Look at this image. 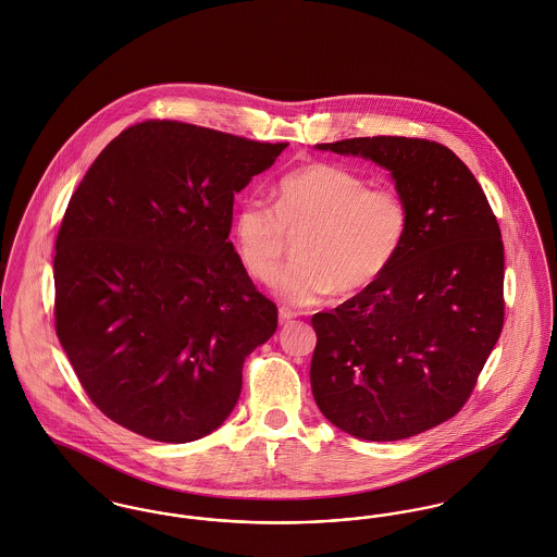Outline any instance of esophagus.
Here are the masks:
<instances>
[{
  "mask_svg": "<svg viewBox=\"0 0 557 557\" xmlns=\"http://www.w3.org/2000/svg\"><path fill=\"white\" fill-rule=\"evenodd\" d=\"M292 319H296V312L289 310V308H278V323H289Z\"/></svg>",
  "mask_w": 557,
  "mask_h": 557,
  "instance_id": "esophagus-1",
  "label": "esophagus"
}]
</instances>
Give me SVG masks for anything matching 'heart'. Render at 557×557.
Returning <instances> with one entry per match:
<instances>
[{
	"instance_id": "b5f03b06",
	"label": "heart",
	"mask_w": 557,
	"mask_h": 557,
	"mask_svg": "<svg viewBox=\"0 0 557 557\" xmlns=\"http://www.w3.org/2000/svg\"><path fill=\"white\" fill-rule=\"evenodd\" d=\"M274 210L261 200L240 203L232 238L247 272L268 283L276 276L287 238H298L296 263L274 283L287 304L308 306L338 292L355 296L394 265L408 236V206L394 187L338 163H310L285 174Z\"/></svg>"
}]
</instances>
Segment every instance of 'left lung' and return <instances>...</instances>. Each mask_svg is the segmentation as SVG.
<instances>
[{
  "label": "left lung",
  "mask_w": 557,
  "mask_h": 557,
  "mask_svg": "<svg viewBox=\"0 0 557 557\" xmlns=\"http://www.w3.org/2000/svg\"><path fill=\"white\" fill-rule=\"evenodd\" d=\"M314 149L385 168L410 223L385 276L312 314V396L355 438L403 441L456 414L500 338V227L472 172L438 143L374 136Z\"/></svg>",
  "instance_id": "left-lung-1"
}]
</instances>
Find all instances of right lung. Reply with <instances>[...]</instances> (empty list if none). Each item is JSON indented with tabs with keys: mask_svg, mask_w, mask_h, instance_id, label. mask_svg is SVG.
<instances>
[{
	"mask_svg": "<svg viewBox=\"0 0 557 557\" xmlns=\"http://www.w3.org/2000/svg\"><path fill=\"white\" fill-rule=\"evenodd\" d=\"M285 147L147 121L81 181L54 245V327L114 423L181 445L234 410L278 317L227 240L234 196Z\"/></svg>",
	"mask_w": 557,
	"mask_h": 557,
	"instance_id": "add662e5",
	"label": "right lung"
}]
</instances>
